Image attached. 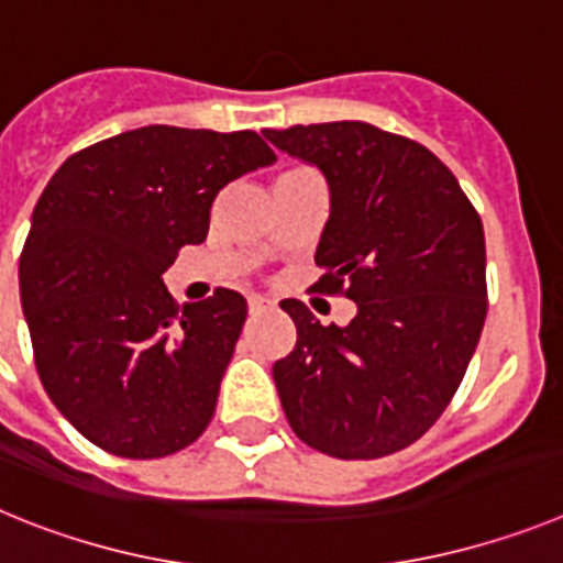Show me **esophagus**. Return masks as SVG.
I'll return each mask as SVG.
<instances>
[{
  "mask_svg": "<svg viewBox=\"0 0 563 563\" xmlns=\"http://www.w3.org/2000/svg\"><path fill=\"white\" fill-rule=\"evenodd\" d=\"M267 307H271V301L262 296H251L247 298V310H251V316H258V312H265Z\"/></svg>",
  "mask_w": 563,
  "mask_h": 563,
  "instance_id": "esophagus-1",
  "label": "esophagus"
}]
</instances>
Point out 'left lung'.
<instances>
[{
  "mask_svg": "<svg viewBox=\"0 0 563 563\" xmlns=\"http://www.w3.org/2000/svg\"><path fill=\"white\" fill-rule=\"evenodd\" d=\"M282 152L324 172L327 220L312 290L357 316L321 324L285 298L296 346L273 363L282 409L310 449L380 460L449 409L487 316L485 231L451 168L422 143L363 121L265 129Z\"/></svg>",
  "mask_w": 563,
  "mask_h": 563,
  "instance_id": "1",
  "label": "left lung"
}]
</instances>
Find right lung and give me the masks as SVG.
I'll return each mask as SVG.
<instances>
[{
	"instance_id": "add662e5",
	"label": "right lung",
	"mask_w": 563,
	"mask_h": 563,
	"mask_svg": "<svg viewBox=\"0 0 563 563\" xmlns=\"http://www.w3.org/2000/svg\"><path fill=\"white\" fill-rule=\"evenodd\" d=\"M273 161L251 129L143 126L49 177L19 292L44 391L98 449L161 460L208 429L247 301L217 287L180 310L163 273L206 242L217 194Z\"/></svg>"
}]
</instances>
